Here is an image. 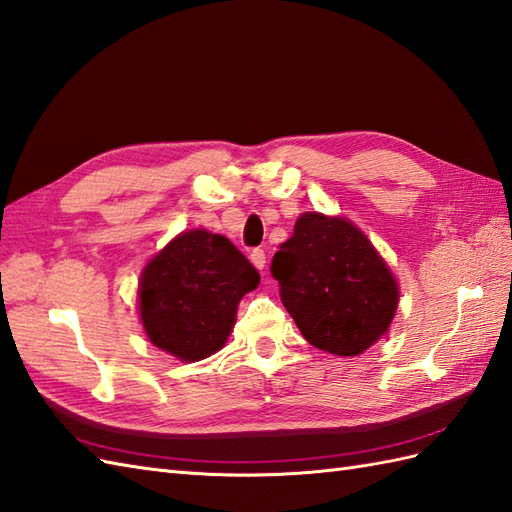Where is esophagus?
Wrapping results in <instances>:
<instances>
[{
    "mask_svg": "<svg viewBox=\"0 0 512 512\" xmlns=\"http://www.w3.org/2000/svg\"><path fill=\"white\" fill-rule=\"evenodd\" d=\"M249 258H252V263H254V267H256V269H260V271L265 269V263H267L265 249H260V247L252 249V254H249Z\"/></svg>",
    "mask_w": 512,
    "mask_h": 512,
    "instance_id": "obj_1",
    "label": "esophagus"
}]
</instances>
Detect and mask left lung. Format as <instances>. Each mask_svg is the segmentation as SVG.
I'll use <instances>...</instances> for the list:
<instances>
[{
	"label": "left lung",
	"instance_id": "left-lung-1",
	"mask_svg": "<svg viewBox=\"0 0 512 512\" xmlns=\"http://www.w3.org/2000/svg\"><path fill=\"white\" fill-rule=\"evenodd\" d=\"M284 308L304 339L336 356H358L389 330L400 286L350 219L304 213L271 260Z\"/></svg>",
	"mask_w": 512,
	"mask_h": 512
}]
</instances>
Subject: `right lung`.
I'll return each mask as SVG.
<instances>
[{"instance_id":"right-lung-1","label":"right lung","mask_w":512,"mask_h":512,"mask_svg":"<svg viewBox=\"0 0 512 512\" xmlns=\"http://www.w3.org/2000/svg\"><path fill=\"white\" fill-rule=\"evenodd\" d=\"M258 282V271L226 236L202 228L178 234L141 273L147 339L184 363L208 358L226 345L239 302Z\"/></svg>"}]
</instances>
